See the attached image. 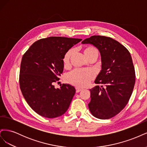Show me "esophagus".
I'll list each match as a JSON object with an SVG mask.
<instances>
[{"instance_id":"34e87169","label":"esophagus","mask_w":147,"mask_h":147,"mask_svg":"<svg viewBox=\"0 0 147 147\" xmlns=\"http://www.w3.org/2000/svg\"><path fill=\"white\" fill-rule=\"evenodd\" d=\"M83 89L82 88H79V87H77L76 88V92H79L80 91H81Z\"/></svg>"}]
</instances>
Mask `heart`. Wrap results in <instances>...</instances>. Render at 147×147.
Masks as SVG:
<instances>
[{
	"label": "heart",
	"instance_id": "1",
	"mask_svg": "<svg viewBox=\"0 0 147 147\" xmlns=\"http://www.w3.org/2000/svg\"><path fill=\"white\" fill-rule=\"evenodd\" d=\"M92 52H98L94 47H88L84 50V55ZM72 50H70L65 53L63 61L65 65L67 64ZM94 77V72L90 69H76L70 72L67 75V79L69 82L80 86H85L90 83L92 78Z\"/></svg>",
	"mask_w": 147,
	"mask_h": 147
}]
</instances>
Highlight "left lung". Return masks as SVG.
Returning <instances> with one entry per match:
<instances>
[{
	"instance_id": "left-lung-1",
	"label": "left lung",
	"mask_w": 147,
	"mask_h": 147,
	"mask_svg": "<svg viewBox=\"0 0 147 147\" xmlns=\"http://www.w3.org/2000/svg\"><path fill=\"white\" fill-rule=\"evenodd\" d=\"M83 44H92L101 56L102 69L96 86L91 89L88 107L91 114L102 119H109L125 107L134 87L136 74L130 53L115 40L101 35L84 39Z\"/></svg>"
}]
</instances>
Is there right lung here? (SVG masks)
I'll use <instances>...</instances> for the list:
<instances>
[{"label": "right lung", "mask_w": 147, "mask_h": 147, "mask_svg": "<svg viewBox=\"0 0 147 147\" xmlns=\"http://www.w3.org/2000/svg\"><path fill=\"white\" fill-rule=\"evenodd\" d=\"M80 38L50 37L40 39L30 47L22 57L20 86L25 100L42 117L54 118L63 115L70 104L75 88L63 84L55 88L64 70L65 53Z\"/></svg>", "instance_id": "1"}]
</instances>
